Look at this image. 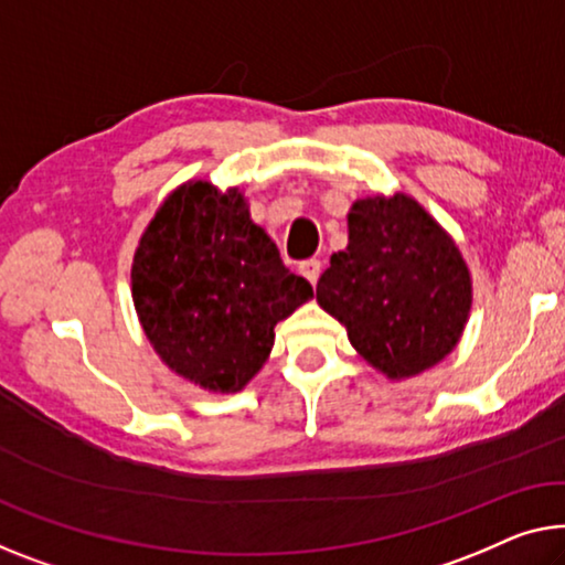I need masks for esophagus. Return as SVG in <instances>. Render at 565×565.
<instances>
[{"label": "esophagus", "mask_w": 565, "mask_h": 565, "mask_svg": "<svg viewBox=\"0 0 565 565\" xmlns=\"http://www.w3.org/2000/svg\"><path fill=\"white\" fill-rule=\"evenodd\" d=\"M299 271L307 276V281L315 286L317 284V279H319V274H322V260L319 258H309V260H301L299 264Z\"/></svg>", "instance_id": "34e87169"}]
</instances>
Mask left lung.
<instances>
[{
	"mask_svg": "<svg viewBox=\"0 0 565 565\" xmlns=\"http://www.w3.org/2000/svg\"><path fill=\"white\" fill-rule=\"evenodd\" d=\"M348 231V248L319 276V307L348 327L352 348L381 373H424L467 324L471 281L459 248L406 195L355 202Z\"/></svg>",
	"mask_w": 565,
	"mask_h": 565,
	"instance_id": "left-lung-1",
	"label": "left lung"
}]
</instances>
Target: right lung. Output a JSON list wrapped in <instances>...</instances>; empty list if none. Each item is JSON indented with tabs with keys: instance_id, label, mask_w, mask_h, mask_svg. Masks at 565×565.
Instances as JSON below:
<instances>
[{
	"instance_id": "add662e5",
	"label": "right lung",
	"mask_w": 565,
	"mask_h": 565,
	"mask_svg": "<svg viewBox=\"0 0 565 565\" xmlns=\"http://www.w3.org/2000/svg\"><path fill=\"white\" fill-rule=\"evenodd\" d=\"M141 327L159 358L207 391L235 393L274 348V327L311 297L250 221L238 190L188 182L157 210L131 266Z\"/></svg>"
}]
</instances>
